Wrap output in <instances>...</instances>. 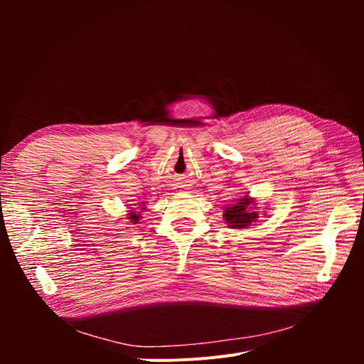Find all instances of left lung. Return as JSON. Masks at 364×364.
<instances>
[{
	"mask_svg": "<svg viewBox=\"0 0 364 364\" xmlns=\"http://www.w3.org/2000/svg\"><path fill=\"white\" fill-rule=\"evenodd\" d=\"M250 199L243 197L237 203L225 208V220L230 228H246L255 222L258 214L250 209Z\"/></svg>",
	"mask_w": 364,
	"mask_h": 364,
	"instance_id": "8db88e82",
	"label": "left lung"
}]
</instances>
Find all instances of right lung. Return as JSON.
<instances>
[{"label":"right lung","instance_id":"1","mask_svg":"<svg viewBox=\"0 0 364 364\" xmlns=\"http://www.w3.org/2000/svg\"><path fill=\"white\" fill-rule=\"evenodd\" d=\"M142 209H144V208H142ZM129 215H130L129 220H132V222H134V223H138V220L141 218V215H139V214H135V213H130Z\"/></svg>","mask_w":364,"mask_h":364}]
</instances>
